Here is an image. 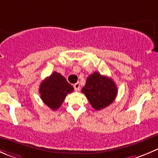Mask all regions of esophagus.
<instances>
[{
    "label": "esophagus",
    "instance_id": "obj_1",
    "mask_svg": "<svg viewBox=\"0 0 158 158\" xmlns=\"http://www.w3.org/2000/svg\"><path fill=\"white\" fill-rule=\"evenodd\" d=\"M74 89L76 91H79V89H80V84L79 83V82H77V83H76L74 85Z\"/></svg>",
    "mask_w": 158,
    "mask_h": 158
}]
</instances>
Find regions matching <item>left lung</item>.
I'll list each match as a JSON object with an SVG mask.
<instances>
[{"mask_svg":"<svg viewBox=\"0 0 158 158\" xmlns=\"http://www.w3.org/2000/svg\"><path fill=\"white\" fill-rule=\"evenodd\" d=\"M82 93L85 95L93 109L100 110L114 101L117 87L111 78L95 72L87 78Z\"/></svg>","mask_w":158,"mask_h":158,"instance_id":"8db88e82","label":"left lung"}]
</instances>
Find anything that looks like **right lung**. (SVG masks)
Instances as JSON below:
<instances>
[{"mask_svg":"<svg viewBox=\"0 0 158 158\" xmlns=\"http://www.w3.org/2000/svg\"><path fill=\"white\" fill-rule=\"evenodd\" d=\"M73 90V85L67 82L64 76L56 72L44 79L39 87L41 99L52 110H58L65 96Z\"/></svg>","mask_w":158,"mask_h":158,"instance_id":"add662e5","label":"right lung"}]
</instances>
